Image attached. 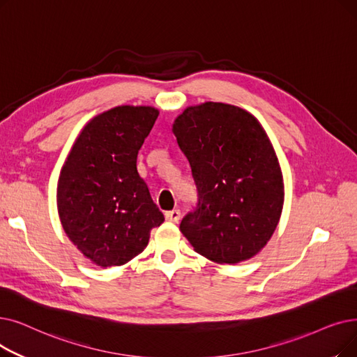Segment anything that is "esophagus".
Segmentation results:
<instances>
[{
    "label": "esophagus",
    "instance_id": "obj_1",
    "mask_svg": "<svg viewBox=\"0 0 357 357\" xmlns=\"http://www.w3.org/2000/svg\"><path fill=\"white\" fill-rule=\"evenodd\" d=\"M165 217H166V220L176 223V222L181 219V211H179L178 208H175V210H170V211H166V213H165Z\"/></svg>",
    "mask_w": 357,
    "mask_h": 357
}]
</instances>
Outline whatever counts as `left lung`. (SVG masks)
<instances>
[{
  "mask_svg": "<svg viewBox=\"0 0 357 357\" xmlns=\"http://www.w3.org/2000/svg\"><path fill=\"white\" fill-rule=\"evenodd\" d=\"M197 187V206L179 229L194 250L219 264L258 254L277 227L284 187L259 122L241 107L206 102L174 123Z\"/></svg>",
  "mask_w": 357,
  "mask_h": 357,
  "instance_id": "left-lung-1",
  "label": "left lung"
}]
</instances>
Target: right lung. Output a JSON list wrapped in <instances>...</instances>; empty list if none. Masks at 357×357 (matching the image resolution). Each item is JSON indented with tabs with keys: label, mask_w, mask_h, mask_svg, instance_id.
<instances>
[{
	"label": "right lung",
	"mask_w": 357,
	"mask_h": 357,
	"mask_svg": "<svg viewBox=\"0 0 357 357\" xmlns=\"http://www.w3.org/2000/svg\"><path fill=\"white\" fill-rule=\"evenodd\" d=\"M159 111L116 106L93 118L61 170V225L84 257L100 267L122 266L143 252L165 215L137 172V156Z\"/></svg>",
	"instance_id": "1"
}]
</instances>
